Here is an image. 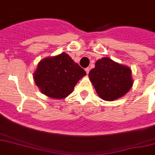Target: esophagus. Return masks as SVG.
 Wrapping results in <instances>:
<instances>
[{
    "label": "esophagus",
    "mask_w": 155,
    "mask_h": 155,
    "mask_svg": "<svg viewBox=\"0 0 155 155\" xmlns=\"http://www.w3.org/2000/svg\"><path fill=\"white\" fill-rule=\"evenodd\" d=\"M85 70H86V74H89V72H90V68H89V67H87V68H86V69H85Z\"/></svg>",
    "instance_id": "esophagus-1"
}]
</instances>
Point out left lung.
<instances>
[{
	"mask_svg": "<svg viewBox=\"0 0 155 155\" xmlns=\"http://www.w3.org/2000/svg\"><path fill=\"white\" fill-rule=\"evenodd\" d=\"M89 76L97 94L107 101L123 97L133 85L130 69L109 58L97 61Z\"/></svg>",
	"mask_w": 155,
	"mask_h": 155,
	"instance_id": "obj_1",
	"label": "left lung"
}]
</instances>
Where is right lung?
I'll return each mask as SVG.
<instances>
[{
  "mask_svg": "<svg viewBox=\"0 0 155 155\" xmlns=\"http://www.w3.org/2000/svg\"><path fill=\"white\" fill-rule=\"evenodd\" d=\"M86 72L69 55L62 52L45 58L38 63L34 79L41 91L48 97L62 99L69 96Z\"/></svg>",
  "mask_w": 155,
  "mask_h": 155,
  "instance_id": "add662e5",
  "label": "right lung"
}]
</instances>
